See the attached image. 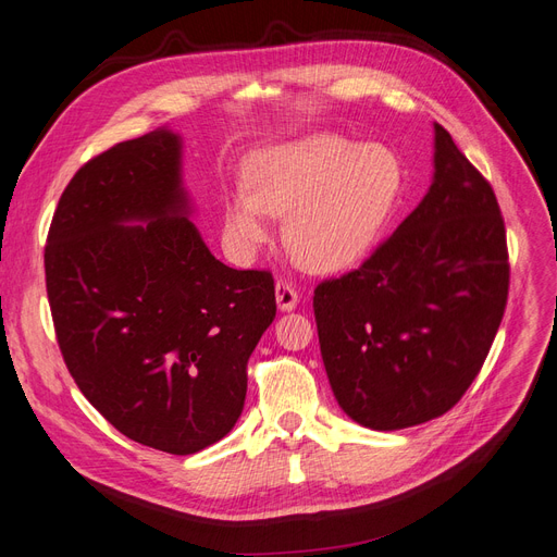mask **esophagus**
<instances>
[{
  "mask_svg": "<svg viewBox=\"0 0 557 557\" xmlns=\"http://www.w3.org/2000/svg\"><path fill=\"white\" fill-rule=\"evenodd\" d=\"M299 301V295L295 287L290 283L285 281H276V306L278 310H283V313H290V310H295Z\"/></svg>",
  "mask_w": 557,
  "mask_h": 557,
  "instance_id": "obj_1",
  "label": "esophagus"
}]
</instances>
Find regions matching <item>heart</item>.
Instances as JSON below:
<instances>
[{
    "label": "heart",
    "instance_id": "b5f03b06",
    "mask_svg": "<svg viewBox=\"0 0 557 557\" xmlns=\"http://www.w3.org/2000/svg\"><path fill=\"white\" fill-rule=\"evenodd\" d=\"M244 185L224 203V242L237 258H253L270 239V219L285 216L293 258L308 272L336 274L363 262L382 239L405 173L386 146L310 132L256 150Z\"/></svg>",
    "mask_w": 557,
    "mask_h": 557
}]
</instances>
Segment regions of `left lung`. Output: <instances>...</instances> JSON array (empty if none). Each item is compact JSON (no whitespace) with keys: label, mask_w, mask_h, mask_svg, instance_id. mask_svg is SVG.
I'll return each instance as SVG.
<instances>
[{"label":"left lung","mask_w":557,"mask_h":557,"mask_svg":"<svg viewBox=\"0 0 557 557\" xmlns=\"http://www.w3.org/2000/svg\"><path fill=\"white\" fill-rule=\"evenodd\" d=\"M507 285L496 194L434 123L432 185L418 208L359 270L313 297L341 409L376 432L453 409L496 338Z\"/></svg>","instance_id":"1"}]
</instances>
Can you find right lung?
<instances>
[{
  "instance_id": "right-lung-1",
  "label": "right lung",
  "mask_w": 557,
  "mask_h": 557,
  "mask_svg": "<svg viewBox=\"0 0 557 557\" xmlns=\"http://www.w3.org/2000/svg\"><path fill=\"white\" fill-rule=\"evenodd\" d=\"M191 214L183 137L164 125L73 175L46 247L75 384L121 434L171 455L235 428L249 356L276 318L272 274L216 260Z\"/></svg>"
}]
</instances>
